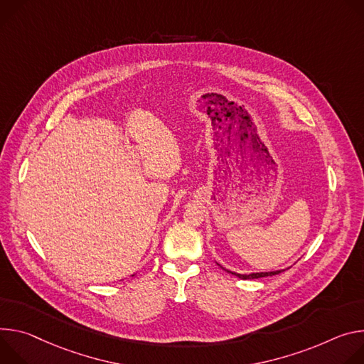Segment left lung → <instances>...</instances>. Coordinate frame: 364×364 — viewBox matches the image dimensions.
Masks as SVG:
<instances>
[{
	"label": "left lung",
	"mask_w": 364,
	"mask_h": 364,
	"mask_svg": "<svg viewBox=\"0 0 364 364\" xmlns=\"http://www.w3.org/2000/svg\"><path fill=\"white\" fill-rule=\"evenodd\" d=\"M218 266H221V264H218ZM223 267V266H221ZM224 269V267H223ZM224 270H227V269H224ZM228 273H231V274H234V276H237V277H240V279H259V277H266V276H273V274H277V273H280L282 270H273V272H260V273H249V274H241V273H235V272H231V270H227Z\"/></svg>",
	"instance_id": "1"
}]
</instances>
